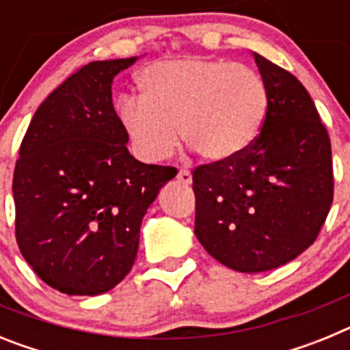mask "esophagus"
<instances>
[{
  "label": "esophagus",
  "mask_w": 350,
  "mask_h": 350,
  "mask_svg": "<svg viewBox=\"0 0 350 350\" xmlns=\"http://www.w3.org/2000/svg\"><path fill=\"white\" fill-rule=\"evenodd\" d=\"M177 180L182 182V184H185V185H189L191 182H193V175H191L189 170H180L177 175Z\"/></svg>",
  "instance_id": "1"
}]
</instances>
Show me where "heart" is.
<instances>
[{
  "label": "heart",
  "instance_id": "heart-1",
  "mask_svg": "<svg viewBox=\"0 0 350 350\" xmlns=\"http://www.w3.org/2000/svg\"><path fill=\"white\" fill-rule=\"evenodd\" d=\"M142 96L119 101V122L147 163L185 144L208 161H230L254 144L268 116V88L254 68L213 57L154 63L138 75Z\"/></svg>",
  "mask_w": 350,
  "mask_h": 350
}]
</instances>
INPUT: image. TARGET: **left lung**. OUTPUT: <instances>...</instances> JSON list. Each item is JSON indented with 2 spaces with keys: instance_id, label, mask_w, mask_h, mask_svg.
<instances>
[{
  "instance_id": "8db88e82",
  "label": "left lung",
  "mask_w": 350,
  "mask_h": 350,
  "mask_svg": "<svg viewBox=\"0 0 350 350\" xmlns=\"http://www.w3.org/2000/svg\"><path fill=\"white\" fill-rule=\"evenodd\" d=\"M252 55L270 98L259 137L240 156L193 173L194 234L213 259L242 273L298 258L333 202L332 144L310 94L289 71Z\"/></svg>"
}]
</instances>
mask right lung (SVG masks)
Masks as SVG:
<instances>
[{
	"mask_svg": "<svg viewBox=\"0 0 350 350\" xmlns=\"http://www.w3.org/2000/svg\"><path fill=\"white\" fill-rule=\"evenodd\" d=\"M137 59L75 71L40 105L21 144L12 185L18 249L64 295H103L124 279L145 212L177 175L140 163L126 147L112 83Z\"/></svg>",
	"mask_w": 350,
	"mask_h": 350,
	"instance_id": "add662e5",
	"label": "right lung"
}]
</instances>
